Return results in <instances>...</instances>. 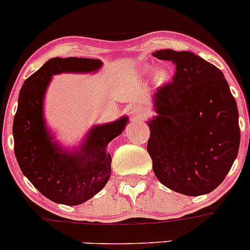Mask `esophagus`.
Returning <instances> with one entry per match:
<instances>
[{"instance_id": "obj_1", "label": "esophagus", "mask_w": 250, "mask_h": 250, "mask_svg": "<svg viewBox=\"0 0 250 250\" xmlns=\"http://www.w3.org/2000/svg\"><path fill=\"white\" fill-rule=\"evenodd\" d=\"M144 116H145V111L143 110L142 107H139V106H134V107L130 108V117H132V120L139 121L142 120Z\"/></svg>"}]
</instances>
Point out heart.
I'll use <instances>...</instances> for the list:
<instances>
[{
    "label": "heart",
    "instance_id": "1",
    "mask_svg": "<svg viewBox=\"0 0 250 250\" xmlns=\"http://www.w3.org/2000/svg\"><path fill=\"white\" fill-rule=\"evenodd\" d=\"M152 71H154V67L145 66L142 68V74L143 76H150ZM171 77H172L171 68H169V67H166V66L161 67V68L157 69L154 74L155 84L159 86L165 85L166 83H168L169 79H171Z\"/></svg>",
    "mask_w": 250,
    "mask_h": 250
}]
</instances>
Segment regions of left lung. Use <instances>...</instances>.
I'll return each instance as SVG.
<instances>
[{"label": "left lung", "instance_id": "8db88e82", "mask_svg": "<svg viewBox=\"0 0 250 250\" xmlns=\"http://www.w3.org/2000/svg\"><path fill=\"white\" fill-rule=\"evenodd\" d=\"M172 61L171 83L152 95L147 152L165 187L189 197L212 192L224 182L239 149L238 108L224 73L189 51L159 50Z\"/></svg>", "mask_w": 250, "mask_h": 250}]
</instances>
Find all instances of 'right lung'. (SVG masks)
<instances>
[{
  "instance_id": "add662e5",
  "label": "right lung",
  "mask_w": 250,
  "mask_h": 250,
  "mask_svg": "<svg viewBox=\"0 0 250 250\" xmlns=\"http://www.w3.org/2000/svg\"><path fill=\"white\" fill-rule=\"evenodd\" d=\"M103 64L94 58H51L19 91L13 121L17 161L36 189L57 204H83L106 186L112 161L107 145L125 130L129 118L122 116L113 122L94 125L78 145H64L46 122V91L53 76L96 73Z\"/></svg>"
}]
</instances>
